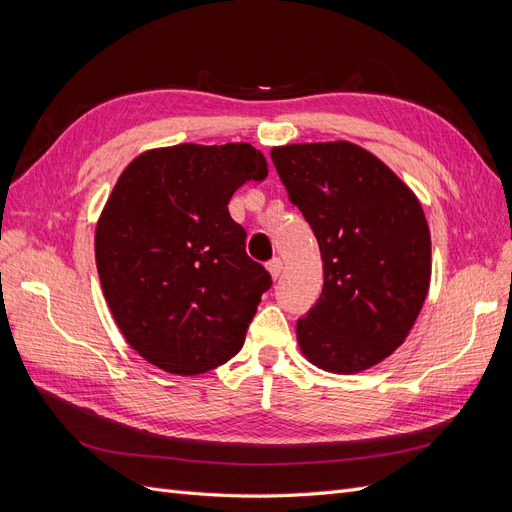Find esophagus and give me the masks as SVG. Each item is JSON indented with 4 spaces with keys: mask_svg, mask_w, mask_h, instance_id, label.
<instances>
[{
    "mask_svg": "<svg viewBox=\"0 0 512 512\" xmlns=\"http://www.w3.org/2000/svg\"><path fill=\"white\" fill-rule=\"evenodd\" d=\"M282 269H284V262H282V258H271V260L267 262V271L271 273L273 280H277V277H280Z\"/></svg>",
    "mask_w": 512,
    "mask_h": 512,
    "instance_id": "34e87169",
    "label": "esophagus"
}]
</instances>
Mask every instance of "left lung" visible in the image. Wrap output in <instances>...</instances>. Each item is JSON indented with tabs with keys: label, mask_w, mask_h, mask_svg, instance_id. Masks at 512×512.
Instances as JSON below:
<instances>
[{
	"label": "left lung",
	"mask_w": 512,
	"mask_h": 512,
	"mask_svg": "<svg viewBox=\"0 0 512 512\" xmlns=\"http://www.w3.org/2000/svg\"><path fill=\"white\" fill-rule=\"evenodd\" d=\"M288 198L320 245L324 286L297 320L314 365L356 374L393 354L421 312L431 277V237L418 198L363 147H273Z\"/></svg>",
	"instance_id": "8db88e82"
}]
</instances>
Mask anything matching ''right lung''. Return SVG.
<instances>
[{
	"mask_svg": "<svg viewBox=\"0 0 512 512\" xmlns=\"http://www.w3.org/2000/svg\"><path fill=\"white\" fill-rule=\"evenodd\" d=\"M267 173L250 143L151 149L121 173L96 265L117 327L151 365L196 376L241 350L271 275L247 256L228 200Z\"/></svg>",
	"mask_w": 512,
	"mask_h": 512,
	"instance_id": "1",
	"label": "right lung"
}]
</instances>
